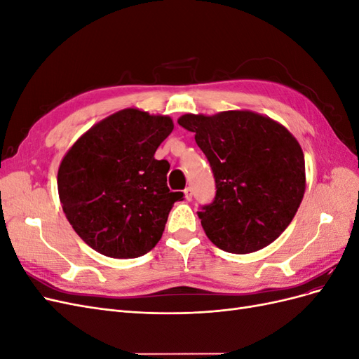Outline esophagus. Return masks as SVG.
<instances>
[{"label": "esophagus", "instance_id": "esophagus-1", "mask_svg": "<svg viewBox=\"0 0 359 359\" xmlns=\"http://www.w3.org/2000/svg\"><path fill=\"white\" fill-rule=\"evenodd\" d=\"M184 194H186V199H187V201H191V199H193V189H191V187H187L186 190H184Z\"/></svg>", "mask_w": 359, "mask_h": 359}]
</instances>
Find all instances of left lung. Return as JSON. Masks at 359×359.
I'll return each mask as SVG.
<instances>
[{"mask_svg": "<svg viewBox=\"0 0 359 359\" xmlns=\"http://www.w3.org/2000/svg\"><path fill=\"white\" fill-rule=\"evenodd\" d=\"M215 178V198L198 212L203 231L224 252L245 255L283 233L306 191L298 140L274 119L252 111L186 114Z\"/></svg>", "mask_w": 359, "mask_h": 359, "instance_id": "left-lung-1", "label": "left lung"}]
</instances>
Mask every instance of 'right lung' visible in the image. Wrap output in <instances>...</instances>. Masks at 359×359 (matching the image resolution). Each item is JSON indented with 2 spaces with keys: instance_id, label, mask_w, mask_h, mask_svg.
<instances>
[{
  "instance_id": "1",
  "label": "right lung",
  "mask_w": 359,
  "mask_h": 359,
  "mask_svg": "<svg viewBox=\"0 0 359 359\" xmlns=\"http://www.w3.org/2000/svg\"><path fill=\"white\" fill-rule=\"evenodd\" d=\"M172 130L170 116L128 107L93 126L64 156L62 211L95 252L132 259L160 241L173 203L184 196L168 187V161L154 158Z\"/></svg>"
}]
</instances>
